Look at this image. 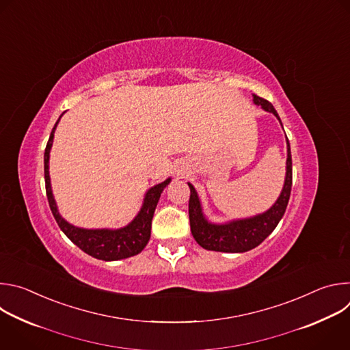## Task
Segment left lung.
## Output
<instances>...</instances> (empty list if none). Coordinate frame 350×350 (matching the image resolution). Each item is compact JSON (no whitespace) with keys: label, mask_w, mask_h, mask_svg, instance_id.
Wrapping results in <instances>:
<instances>
[{"label":"left lung","mask_w":350,"mask_h":350,"mask_svg":"<svg viewBox=\"0 0 350 350\" xmlns=\"http://www.w3.org/2000/svg\"><path fill=\"white\" fill-rule=\"evenodd\" d=\"M252 96L255 105L262 107V109L269 113H273L282 126L277 111L269 101L255 94ZM188 187L191 191L188 204L189 224L195 241L204 249H208V251L226 254H242L251 251V249L260 245L274 231L285 213L292 187V158L289 141L286 138V166L281 193L273 206L263 213L224 223H212L204 213L201 199H199L195 187L191 183H188Z\"/></svg>","instance_id":"8db88e82"}]
</instances>
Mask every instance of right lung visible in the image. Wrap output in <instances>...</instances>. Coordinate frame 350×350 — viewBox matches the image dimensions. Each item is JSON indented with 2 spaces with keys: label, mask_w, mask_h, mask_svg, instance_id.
Instances as JSON below:
<instances>
[{
  "label": "right lung",
  "mask_w": 350,
  "mask_h": 350,
  "mask_svg": "<svg viewBox=\"0 0 350 350\" xmlns=\"http://www.w3.org/2000/svg\"><path fill=\"white\" fill-rule=\"evenodd\" d=\"M61 118L62 115L57 120L51 131V135H49V139L45 146V152H44V177H45L46 198H48L49 208H51V212L59 228L76 246L81 249L83 252H85L87 255L95 259L113 262V260H122V259H127L134 255H138L146 246L149 238H151V224H152V217H154L157 205L159 202L161 193L170 184L172 178L170 177L166 178L165 181L151 187L145 192L139 212L124 227L83 228V227L70 224L61 216L58 211V205L55 202V198L53 193L51 177H49V152H51L54 134Z\"/></svg>",
  "instance_id": "1"
}]
</instances>
